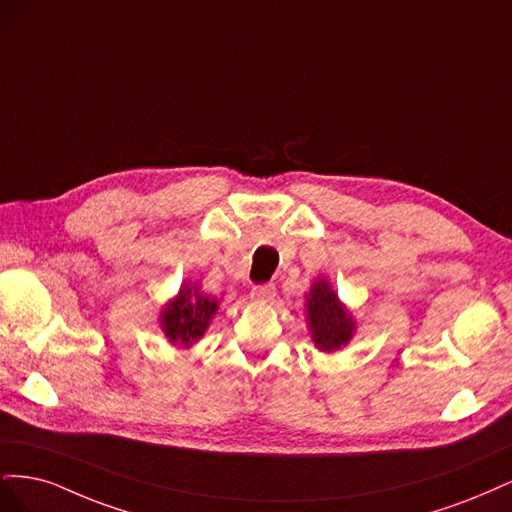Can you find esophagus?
Returning <instances> with one entry per match:
<instances>
[{"label": "esophagus", "instance_id": "obj_1", "mask_svg": "<svg viewBox=\"0 0 512 512\" xmlns=\"http://www.w3.org/2000/svg\"><path fill=\"white\" fill-rule=\"evenodd\" d=\"M250 297L256 301H271L275 297V284H258L250 290Z\"/></svg>", "mask_w": 512, "mask_h": 512}]
</instances>
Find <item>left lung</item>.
Returning <instances> with one entry per match:
<instances>
[{
	"label": "left lung",
	"mask_w": 512,
	"mask_h": 512,
	"mask_svg": "<svg viewBox=\"0 0 512 512\" xmlns=\"http://www.w3.org/2000/svg\"><path fill=\"white\" fill-rule=\"evenodd\" d=\"M305 312L309 335H312L318 350L335 352L352 339L354 320L324 277H318V282L309 288V294L305 297Z\"/></svg>",
	"instance_id": "left-lung-1"
}]
</instances>
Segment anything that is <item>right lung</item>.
Listing matches in <instances>:
<instances>
[{
    "mask_svg": "<svg viewBox=\"0 0 512 512\" xmlns=\"http://www.w3.org/2000/svg\"><path fill=\"white\" fill-rule=\"evenodd\" d=\"M218 312V303L200 294L198 286L185 284L162 312V331L173 344L192 346L205 335L211 318Z\"/></svg>",
    "mask_w": 512,
    "mask_h": 512,
    "instance_id": "obj_1",
    "label": "right lung"
}]
</instances>
